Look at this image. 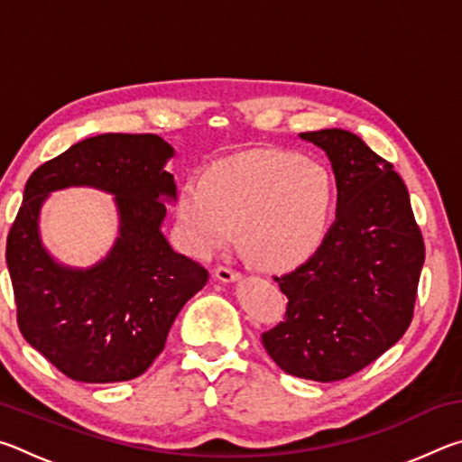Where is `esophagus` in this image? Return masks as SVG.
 <instances>
[{
    "label": "esophagus",
    "mask_w": 462,
    "mask_h": 462,
    "mask_svg": "<svg viewBox=\"0 0 462 462\" xmlns=\"http://www.w3.org/2000/svg\"><path fill=\"white\" fill-rule=\"evenodd\" d=\"M216 279L222 281V283H234V281L240 279V273L230 267H217L216 269Z\"/></svg>",
    "instance_id": "1"
}]
</instances>
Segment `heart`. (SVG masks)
Here are the masks:
<instances>
[{
  "instance_id": "heart-1",
  "label": "heart",
  "mask_w": 462,
  "mask_h": 462,
  "mask_svg": "<svg viewBox=\"0 0 462 462\" xmlns=\"http://www.w3.org/2000/svg\"><path fill=\"white\" fill-rule=\"evenodd\" d=\"M336 199L324 162L283 151L238 152L216 161L179 189L177 222L187 250L206 256L230 245L273 271L306 263L326 238Z\"/></svg>"
}]
</instances>
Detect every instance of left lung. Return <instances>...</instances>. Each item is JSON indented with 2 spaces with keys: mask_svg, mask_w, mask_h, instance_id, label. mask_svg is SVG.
<instances>
[{
  "mask_svg": "<svg viewBox=\"0 0 462 462\" xmlns=\"http://www.w3.org/2000/svg\"><path fill=\"white\" fill-rule=\"evenodd\" d=\"M300 138L330 161L336 220L316 253L277 279L289 303L263 344L287 374L330 383L365 369L408 330L424 240L391 162L348 130Z\"/></svg>",
  "mask_w": 462,
  "mask_h": 462,
  "instance_id": "8db88e82",
  "label": "left lung"
}]
</instances>
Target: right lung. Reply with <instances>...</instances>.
<instances>
[{
	"label": "right lung",
	"mask_w": 462,
	"mask_h": 462,
	"mask_svg": "<svg viewBox=\"0 0 462 462\" xmlns=\"http://www.w3.org/2000/svg\"><path fill=\"white\" fill-rule=\"evenodd\" d=\"M173 156L156 134H99L28 179L5 263L22 336L67 377L118 383L143 374L179 311L208 283V271L162 234L167 203L177 201L175 177L165 171ZM69 186L115 195L119 236L91 268L59 263L40 236L42 206Z\"/></svg>",
	"instance_id": "right-lung-1"
}]
</instances>
